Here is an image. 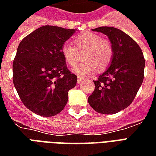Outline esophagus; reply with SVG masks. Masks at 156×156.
<instances>
[{
	"mask_svg": "<svg viewBox=\"0 0 156 156\" xmlns=\"http://www.w3.org/2000/svg\"><path fill=\"white\" fill-rule=\"evenodd\" d=\"M82 81H83V78H80V77H78V83H81Z\"/></svg>",
	"mask_w": 156,
	"mask_h": 156,
	"instance_id": "esophagus-1",
	"label": "esophagus"
}]
</instances>
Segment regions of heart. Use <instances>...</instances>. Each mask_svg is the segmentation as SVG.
Returning <instances> with one entry per match:
<instances>
[{"label":"heart","mask_w":156,"mask_h":156,"mask_svg":"<svg viewBox=\"0 0 156 156\" xmlns=\"http://www.w3.org/2000/svg\"><path fill=\"white\" fill-rule=\"evenodd\" d=\"M73 44L74 46L69 43L62 45L61 53L66 63L70 67H74L81 60L83 55L84 61L73 69L78 76L88 77L97 68L103 71L111 63L114 55L112 45L97 33L83 32L75 37Z\"/></svg>","instance_id":"1"}]
</instances>
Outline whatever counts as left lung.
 <instances>
[{
    "instance_id": "8db88e82",
    "label": "left lung",
    "mask_w": 156,
    "mask_h": 156,
    "mask_svg": "<svg viewBox=\"0 0 156 156\" xmlns=\"http://www.w3.org/2000/svg\"><path fill=\"white\" fill-rule=\"evenodd\" d=\"M92 31L108 37L114 55L107 70L94 81L88 104L99 114L114 115L127 108L137 94L144 79V55L136 41L119 29L101 27Z\"/></svg>"
}]
</instances>
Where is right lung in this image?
Returning <instances> with one entry per match:
<instances>
[{"label": "right lung", "instance_id": "right-lung-1", "mask_svg": "<svg viewBox=\"0 0 156 156\" xmlns=\"http://www.w3.org/2000/svg\"><path fill=\"white\" fill-rule=\"evenodd\" d=\"M75 29L43 26L20 42L13 61V83L27 108L51 117L64 108L77 76L67 68L61 53Z\"/></svg>", "mask_w": 156, "mask_h": 156}]
</instances>
